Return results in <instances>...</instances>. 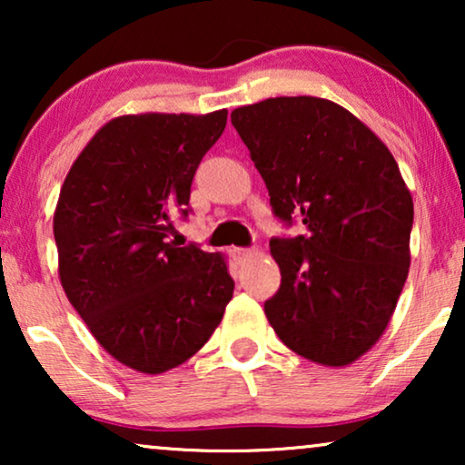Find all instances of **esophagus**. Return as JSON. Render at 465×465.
I'll list each match as a JSON object with an SVG mask.
<instances>
[{
  "instance_id": "esophagus-1",
  "label": "esophagus",
  "mask_w": 465,
  "mask_h": 465,
  "mask_svg": "<svg viewBox=\"0 0 465 465\" xmlns=\"http://www.w3.org/2000/svg\"><path fill=\"white\" fill-rule=\"evenodd\" d=\"M256 256H258L256 250H243V247H237V250H232V258L237 260L239 264H243V262H247V260H252Z\"/></svg>"
}]
</instances>
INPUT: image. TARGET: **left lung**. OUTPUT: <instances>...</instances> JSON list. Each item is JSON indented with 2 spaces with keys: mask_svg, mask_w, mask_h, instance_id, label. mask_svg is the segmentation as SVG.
Returning <instances> with one entry per match:
<instances>
[{
  "mask_svg": "<svg viewBox=\"0 0 465 465\" xmlns=\"http://www.w3.org/2000/svg\"><path fill=\"white\" fill-rule=\"evenodd\" d=\"M232 126L285 224L307 234L271 239L282 271L264 302L292 351L347 366L385 332L411 266L412 196L396 158L368 126L320 97L237 107Z\"/></svg>",
  "mask_w": 465,
  "mask_h": 465,
  "instance_id": "1",
  "label": "left lung"
}]
</instances>
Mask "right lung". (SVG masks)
<instances>
[{
  "label": "right lung",
  "instance_id": "right-lung-1",
  "mask_svg": "<svg viewBox=\"0 0 465 465\" xmlns=\"http://www.w3.org/2000/svg\"><path fill=\"white\" fill-rule=\"evenodd\" d=\"M226 116H118L63 182L53 220L61 285L99 345L133 371L161 374L193 358L232 298L222 253L169 241Z\"/></svg>",
  "mask_w": 465,
  "mask_h": 465
}]
</instances>
